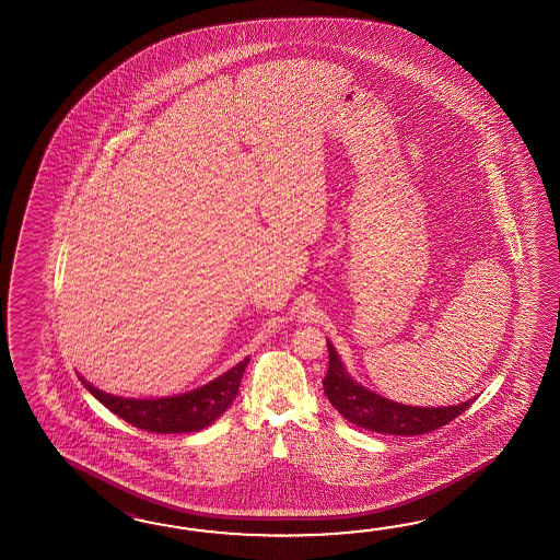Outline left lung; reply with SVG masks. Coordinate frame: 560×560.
I'll list each match as a JSON object with an SVG mask.
<instances>
[{
    "mask_svg": "<svg viewBox=\"0 0 560 560\" xmlns=\"http://www.w3.org/2000/svg\"><path fill=\"white\" fill-rule=\"evenodd\" d=\"M328 357H330L328 372L322 381L324 394L346 420H350L360 429L381 432V434H396V436H418L448 424L472 405V400H466L463 405L442 406V408L398 405L352 381L336 354L334 346L330 345V340H328Z\"/></svg>",
    "mask_w": 560,
    "mask_h": 560,
    "instance_id": "8db88e82",
    "label": "left lung"
}]
</instances>
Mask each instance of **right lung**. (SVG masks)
Wrapping results in <instances>:
<instances>
[{
  "mask_svg": "<svg viewBox=\"0 0 560 560\" xmlns=\"http://www.w3.org/2000/svg\"><path fill=\"white\" fill-rule=\"evenodd\" d=\"M250 358H244L234 369L228 370L215 381L208 382L206 386L191 393L148 400L102 393L82 376L80 381L84 382L85 388L94 394L102 405L109 408L114 415L124 418L126 422H130L131 427L158 434H176L206 429L215 418L224 415L228 406L234 402L238 394L242 374Z\"/></svg>",
  "mask_w": 560,
  "mask_h": 560,
  "instance_id": "1",
  "label": "right lung"
}]
</instances>
